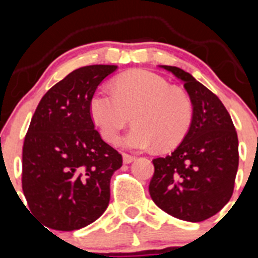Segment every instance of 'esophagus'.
<instances>
[{
	"instance_id": "obj_1",
	"label": "esophagus",
	"mask_w": 258,
	"mask_h": 258,
	"mask_svg": "<svg viewBox=\"0 0 258 258\" xmlns=\"http://www.w3.org/2000/svg\"><path fill=\"white\" fill-rule=\"evenodd\" d=\"M134 160H136V157L132 156V155L122 154V161H124L125 164H131V163H133Z\"/></svg>"
}]
</instances>
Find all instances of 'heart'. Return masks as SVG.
I'll list each match as a JSON object with an SVG mask.
<instances>
[{
  "label": "heart",
  "instance_id": "heart-1",
  "mask_svg": "<svg viewBox=\"0 0 258 258\" xmlns=\"http://www.w3.org/2000/svg\"><path fill=\"white\" fill-rule=\"evenodd\" d=\"M134 109L136 125L120 140L129 150L177 145L192 121L188 95L150 71H131L120 75L113 85L102 84L89 102L93 121L108 142L117 140Z\"/></svg>",
  "mask_w": 258,
  "mask_h": 258
}]
</instances>
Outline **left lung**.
<instances>
[{
    "mask_svg": "<svg viewBox=\"0 0 258 258\" xmlns=\"http://www.w3.org/2000/svg\"><path fill=\"white\" fill-rule=\"evenodd\" d=\"M183 83L192 103V121L170 155L154 159L150 195L175 218L200 222L226 206L239 165L238 134L220 98L186 71L159 66Z\"/></svg>",
    "mask_w": 258,
    "mask_h": 258,
    "instance_id": "left-lung-1",
    "label": "left lung"
}]
</instances>
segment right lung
Masks as SVG:
<instances>
[{
    "label": "right lung",
    "instance_id": "right-lung-1",
    "mask_svg": "<svg viewBox=\"0 0 258 258\" xmlns=\"http://www.w3.org/2000/svg\"><path fill=\"white\" fill-rule=\"evenodd\" d=\"M117 66L75 70L42 97L23 146V192L47 227L74 231L101 217L122 157L94 129L89 102Z\"/></svg>",
    "mask_w": 258,
    "mask_h": 258
}]
</instances>
